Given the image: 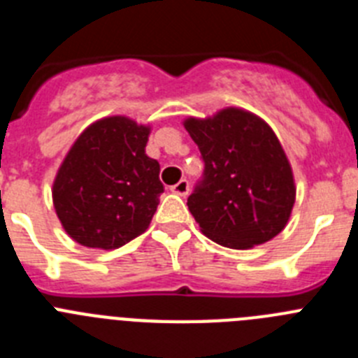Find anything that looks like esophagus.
<instances>
[{
    "label": "esophagus",
    "instance_id": "obj_1",
    "mask_svg": "<svg viewBox=\"0 0 358 358\" xmlns=\"http://www.w3.org/2000/svg\"><path fill=\"white\" fill-rule=\"evenodd\" d=\"M170 189H172L176 195H181V197H185V195H188V192H189V182L186 181V179H181V181L177 182V185H173Z\"/></svg>",
    "mask_w": 358,
    "mask_h": 358
}]
</instances>
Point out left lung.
I'll return each mask as SVG.
<instances>
[{"instance_id": "8db88e82", "label": "left lung", "mask_w": 358, "mask_h": 358, "mask_svg": "<svg viewBox=\"0 0 358 358\" xmlns=\"http://www.w3.org/2000/svg\"><path fill=\"white\" fill-rule=\"evenodd\" d=\"M185 129L204 161L188 210L208 238L231 249L268 242L289 222L296 201L290 163L267 123L227 107Z\"/></svg>"}]
</instances>
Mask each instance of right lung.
Masks as SVG:
<instances>
[{
  "label": "right lung",
  "mask_w": 358,
  "mask_h": 358,
  "mask_svg": "<svg viewBox=\"0 0 358 358\" xmlns=\"http://www.w3.org/2000/svg\"><path fill=\"white\" fill-rule=\"evenodd\" d=\"M150 127L127 116L91 123L53 181V206L80 245L118 249L145 233L164 188L159 163L145 154Z\"/></svg>",
  "instance_id": "add662e5"
}]
</instances>
